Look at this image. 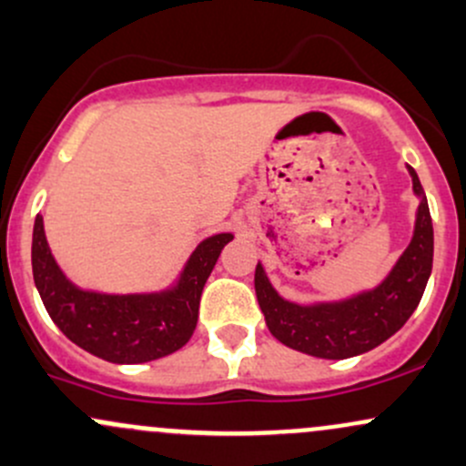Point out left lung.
Returning <instances> with one entry per match:
<instances>
[{"label": "left lung", "instance_id": "8db88e82", "mask_svg": "<svg viewBox=\"0 0 466 466\" xmlns=\"http://www.w3.org/2000/svg\"><path fill=\"white\" fill-rule=\"evenodd\" d=\"M407 170L413 192L420 198L413 237L391 272L374 289L329 303H291L272 288L263 265H257V299L276 340L303 354L340 360L374 350L407 323L420 303L433 265V225L427 197L416 170L411 166Z\"/></svg>", "mask_w": 466, "mask_h": 466}]
</instances>
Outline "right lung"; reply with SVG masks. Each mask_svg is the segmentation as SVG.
Wrapping results in <instances>:
<instances>
[{
	"mask_svg": "<svg viewBox=\"0 0 466 466\" xmlns=\"http://www.w3.org/2000/svg\"><path fill=\"white\" fill-rule=\"evenodd\" d=\"M232 234L197 245L172 288L147 294H104L76 288L55 260L35 218L33 276L53 323L88 354L116 365H137L181 350L194 334L203 285Z\"/></svg>",
	"mask_w": 466,
	"mask_h": 466,
	"instance_id": "obj_1",
	"label": "right lung"
}]
</instances>
